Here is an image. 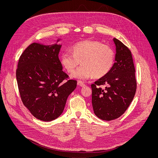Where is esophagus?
<instances>
[{
	"label": "esophagus",
	"mask_w": 158,
	"mask_h": 158,
	"mask_svg": "<svg viewBox=\"0 0 158 158\" xmlns=\"http://www.w3.org/2000/svg\"><path fill=\"white\" fill-rule=\"evenodd\" d=\"M77 85H79V86H81V87H84V86H85L84 83L82 82V81H78V82H77Z\"/></svg>",
	"instance_id": "obj_1"
}]
</instances>
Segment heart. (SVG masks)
I'll list each match as a JSON object with an SVG mask.
<instances>
[{
  "label": "heart",
  "instance_id": "1",
  "mask_svg": "<svg viewBox=\"0 0 158 158\" xmlns=\"http://www.w3.org/2000/svg\"><path fill=\"white\" fill-rule=\"evenodd\" d=\"M71 52H64L60 57L61 65L71 73L80 64H82L72 74V77L87 80L94 76L100 78L111 69L114 61V52L107 45L97 40H84L71 47Z\"/></svg>",
  "mask_w": 158,
  "mask_h": 158
}]
</instances>
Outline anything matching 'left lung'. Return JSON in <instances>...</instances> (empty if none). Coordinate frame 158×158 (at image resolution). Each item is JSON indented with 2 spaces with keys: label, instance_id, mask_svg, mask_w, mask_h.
I'll return each mask as SVG.
<instances>
[{
  "label": "left lung",
  "instance_id": "8db88e82",
  "mask_svg": "<svg viewBox=\"0 0 158 158\" xmlns=\"http://www.w3.org/2000/svg\"><path fill=\"white\" fill-rule=\"evenodd\" d=\"M115 62L110 71L91 84L92 104L95 115L104 121L123 115L131 103L136 91L135 67L130 50L114 38ZM107 85L104 89L99 86Z\"/></svg>",
  "mask_w": 158,
  "mask_h": 158
}]
</instances>
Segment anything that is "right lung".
<instances>
[{
    "instance_id": "1",
    "label": "right lung",
    "mask_w": 158,
    "mask_h": 158,
    "mask_svg": "<svg viewBox=\"0 0 158 158\" xmlns=\"http://www.w3.org/2000/svg\"><path fill=\"white\" fill-rule=\"evenodd\" d=\"M34 42L20 56L16 78L24 105L37 119L51 121L60 116L68 96L76 88L75 80L64 81L59 59L62 45Z\"/></svg>"
}]
</instances>
